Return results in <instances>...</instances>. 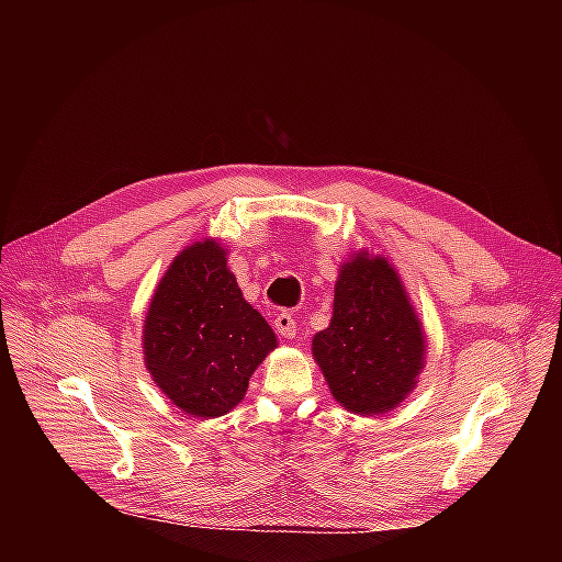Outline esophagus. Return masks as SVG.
Listing matches in <instances>:
<instances>
[{
  "mask_svg": "<svg viewBox=\"0 0 562 562\" xmlns=\"http://www.w3.org/2000/svg\"><path fill=\"white\" fill-rule=\"evenodd\" d=\"M276 331L282 336V338H286V340H291V338H295V334H297V323H295V317L286 311V313H278V317H276Z\"/></svg>",
  "mask_w": 562,
  "mask_h": 562,
  "instance_id": "34e87169",
  "label": "esophagus"
}]
</instances>
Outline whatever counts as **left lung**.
<instances>
[{
	"label": "left lung",
	"instance_id": "8db88e82",
	"mask_svg": "<svg viewBox=\"0 0 562 562\" xmlns=\"http://www.w3.org/2000/svg\"><path fill=\"white\" fill-rule=\"evenodd\" d=\"M313 358L338 403L360 416L397 407L425 364L420 319L384 258L342 265L331 325L315 334Z\"/></svg>",
	"mask_w": 562,
	"mask_h": 562
}]
</instances>
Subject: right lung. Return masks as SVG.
Listing matches in <instances>:
<instances>
[{
    "instance_id": "1",
    "label": "right lung",
    "mask_w": 562,
    "mask_h": 562,
    "mask_svg": "<svg viewBox=\"0 0 562 562\" xmlns=\"http://www.w3.org/2000/svg\"><path fill=\"white\" fill-rule=\"evenodd\" d=\"M276 345L213 239L173 260L144 319L146 369L173 405L195 418L231 412Z\"/></svg>"
}]
</instances>
